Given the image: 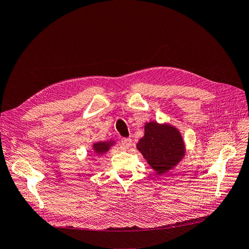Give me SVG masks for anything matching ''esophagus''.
<instances>
[{
	"label": "esophagus",
	"instance_id": "esophagus-1",
	"mask_svg": "<svg viewBox=\"0 0 249 249\" xmlns=\"http://www.w3.org/2000/svg\"><path fill=\"white\" fill-rule=\"evenodd\" d=\"M132 145V139L131 138H123L122 139V147L123 148H130Z\"/></svg>",
	"mask_w": 249,
	"mask_h": 249
}]
</instances>
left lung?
Returning <instances> with one entry per match:
<instances>
[{
  "instance_id": "8db88e82",
  "label": "left lung",
  "mask_w": 249,
  "mask_h": 249,
  "mask_svg": "<svg viewBox=\"0 0 249 249\" xmlns=\"http://www.w3.org/2000/svg\"><path fill=\"white\" fill-rule=\"evenodd\" d=\"M144 129V137L137 144L138 150L158 173L167 172L185 155L182 136L176 127L155 122L146 124Z\"/></svg>"
}]
</instances>
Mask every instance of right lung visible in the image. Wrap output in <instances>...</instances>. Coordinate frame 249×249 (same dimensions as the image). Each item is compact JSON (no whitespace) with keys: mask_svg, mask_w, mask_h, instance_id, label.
Instances as JSON below:
<instances>
[{"mask_svg":"<svg viewBox=\"0 0 249 249\" xmlns=\"http://www.w3.org/2000/svg\"><path fill=\"white\" fill-rule=\"evenodd\" d=\"M112 145V142L109 141V142H97V143H94L93 144V149L95 154L97 155H102V154H105L106 152H108L110 146Z\"/></svg>","mask_w":249,"mask_h":249,"instance_id":"add662e5","label":"right lung"}]
</instances>
